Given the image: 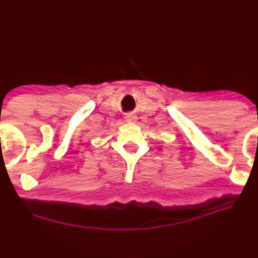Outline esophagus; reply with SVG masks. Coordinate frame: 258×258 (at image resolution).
<instances>
[{"label": "esophagus", "instance_id": "esophagus-1", "mask_svg": "<svg viewBox=\"0 0 258 258\" xmlns=\"http://www.w3.org/2000/svg\"><path fill=\"white\" fill-rule=\"evenodd\" d=\"M126 120H127V121H132V120H134V117H133V115H127V117H126Z\"/></svg>", "mask_w": 258, "mask_h": 258}]
</instances>
